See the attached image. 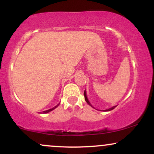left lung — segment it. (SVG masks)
Masks as SVG:
<instances>
[{
    "label": "left lung",
    "instance_id": "left-lung-1",
    "mask_svg": "<svg viewBox=\"0 0 154 154\" xmlns=\"http://www.w3.org/2000/svg\"><path fill=\"white\" fill-rule=\"evenodd\" d=\"M84 96H85V101L87 102V103H88V104H89V105L91 106H92V105L91 104V103H90V101H89V100H88V98H87V95H86V91H85V92H84ZM92 107H93V106H92ZM115 107H116V106H114L111 107V108H110V109H106V110H103V111H111V110H113V109H114Z\"/></svg>",
    "mask_w": 154,
    "mask_h": 154
}]
</instances>
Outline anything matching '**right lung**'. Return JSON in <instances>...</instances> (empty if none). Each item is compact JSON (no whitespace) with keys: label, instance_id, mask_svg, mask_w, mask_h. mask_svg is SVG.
Instances as JSON below:
<instances>
[{"label":"right lung","instance_id":"right-lung-1","mask_svg":"<svg viewBox=\"0 0 154 154\" xmlns=\"http://www.w3.org/2000/svg\"><path fill=\"white\" fill-rule=\"evenodd\" d=\"M59 103L58 104V105H56V106H54V108H52V109H48V110H46V111H43V114H46V113H48V112H50V111H53V110H54V109H56V108L58 106H59Z\"/></svg>","mask_w":154,"mask_h":154}]
</instances>
